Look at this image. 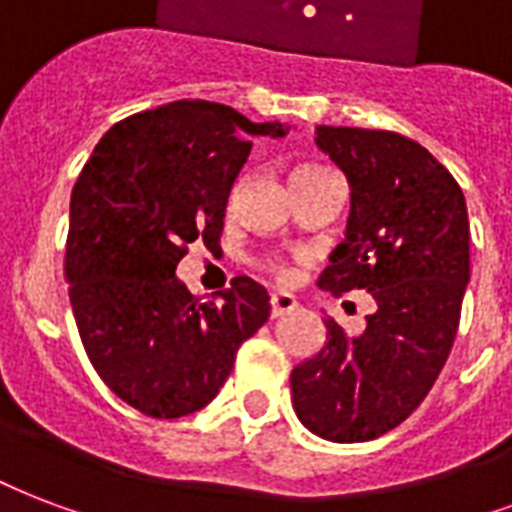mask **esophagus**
Here are the masks:
<instances>
[{"instance_id":"obj_1","label":"esophagus","mask_w":512,"mask_h":512,"mask_svg":"<svg viewBox=\"0 0 512 512\" xmlns=\"http://www.w3.org/2000/svg\"><path fill=\"white\" fill-rule=\"evenodd\" d=\"M294 307H297V299L291 297V294H272V299H270L272 318H280V315L291 313Z\"/></svg>"}]
</instances>
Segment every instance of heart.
I'll return each instance as SVG.
<instances>
[{
  "label": "heart",
  "instance_id": "obj_1",
  "mask_svg": "<svg viewBox=\"0 0 512 512\" xmlns=\"http://www.w3.org/2000/svg\"><path fill=\"white\" fill-rule=\"evenodd\" d=\"M318 172H326L321 167H313V164H305V167H297L291 172V180H299V178H310V175H318ZM259 270H264L267 275H272L275 280L280 283H286V280L294 278V270H291V264L283 259H275V256H267V259L259 261Z\"/></svg>",
  "mask_w": 512,
  "mask_h": 512
}]
</instances>
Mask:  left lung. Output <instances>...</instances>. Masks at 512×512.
Instances as JSON below:
<instances>
[{"mask_svg":"<svg viewBox=\"0 0 512 512\" xmlns=\"http://www.w3.org/2000/svg\"><path fill=\"white\" fill-rule=\"evenodd\" d=\"M315 145L351 186L345 240L318 286L364 288L375 313L359 337L326 318V343L291 372L299 421L332 443H364L416 410L456 340L470 283V221L459 183L405 134L318 126Z\"/></svg>","mask_w":512,"mask_h":512,"instance_id":"1","label":"left lung"}]
</instances>
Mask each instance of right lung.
I'll use <instances>...</instances> for the list:
<instances>
[{"mask_svg": "<svg viewBox=\"0 0 512 512\" xmlns=\"http://www.w3.org/2000/svg\"><path fill=\"white\" fill-rule=\"evenodd\" d=\"M256 134L286 129L218 102H169L118 121L72 188L64 278L80 340L105 386L145 416L213 402L240 345L270 318L251 278H234L218 302L175 278L188 242L218 248Z\"/></svg>", "mask_w": 512, "mask_h": 512, "instance_id": "right-lung-1", "label": "right lung"}]
</instances>
